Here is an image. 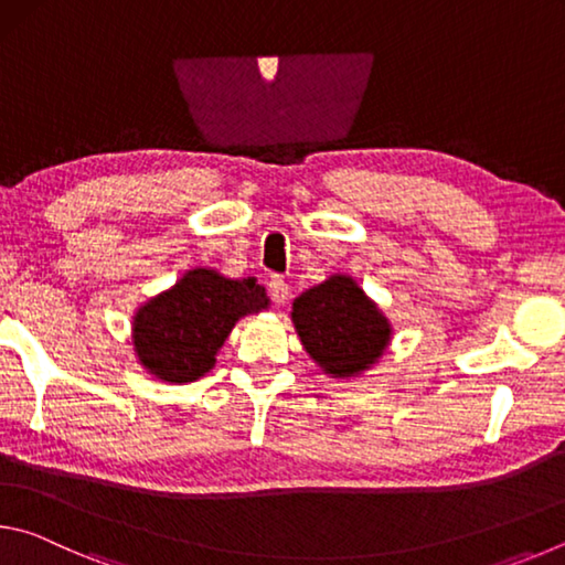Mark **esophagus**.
<instances>
[{
    "instance_id": "34e87169",
    "label": "esophagus",
    "mask_w": 565,
    "mask_h": 565,
    "mask_svg": "<svg viewBox=\"0 0 565 565\" xmlns=\"http://www.w3.org/2000/svg\"><path fill=\"white\" fill-rule=\"evenodd\" d=\"M269 294L274 303L284 306L286 301H289V284H286V279H281V276H274V279L269 281Z\"/></svg>"
}]
</instances>
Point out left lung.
I'll list each match as a JSON object with an SVG mask.
<instances>
[{
	"label": "left lung",
	"instance_id": "left-lung-1",
	"mask_svg": "<svg viewBox=\"0 0 565 565\" xmlns=\"http://www.w3.org/2000/svg\"><path fill=\"white\" fill-rule=\"evenodd\" d=\"M303 351L329 379H359L379 366L394 339L381 306L349 274H331L291 303Z\"/></svg>",
	"mask_w": 565,
	"mask_h": 565
}]
</instances>
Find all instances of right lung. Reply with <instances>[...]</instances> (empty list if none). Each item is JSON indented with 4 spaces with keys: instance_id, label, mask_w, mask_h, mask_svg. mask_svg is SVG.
<instances>
[{
    "instance_id": "add662e5",
    "label": "right lung",
    "mask_w": 565,
    "mask_h": 565,
    "mask_svg": "<svg viewBox=\"0 0 565 565\" xmlns=\"http://www.w3.org/2000/svg\"><path fill=\"white\" fill-rule=\"evenodd\" d=\"M269 306L254 276L232 279L212 266H196L131 313V351L154 379L191 384L214 369L236 323Z\"/></svg>"
}]
</instances>
